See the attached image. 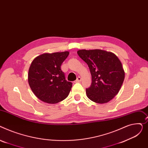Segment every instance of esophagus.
I'll return each mask as SVG.
<instances>
[{
	"label": "esophagus",
	"instance_id": "obj_1",
	"mask_svg": "<svg viewBox=\"0 0 148 148\" xmlns=\"http://www.w3.org/2000/svg\"><path fill=\"white\" fill-rule=\"evenodd\" d=\"M81 79H82L81 77L80 76H78V77H77L76 80V82H81Z\"/></svg>",
	"mask_w": 148,
	"mask_h": 148
}]
</instances>
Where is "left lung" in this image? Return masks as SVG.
Listing matches in <instances>:
<instances>
[{"label": "left lung", "instance_id": "8db88e82", "mask_svg": "<svg viewBox=\"0 0 148 148\" xmlns=\"http://www.w3.org/2000/svg\"><path fill=\"white\" fill-rule=\"evenodd\" d=\"M77 53L88 64L92 77L90 87L86 89L89 99L106 103L118 93L124 80L125 72L118 57L101 49H81Z\"/></svg>", "mask_w": 148, "mask_h": 148}]
</instances>
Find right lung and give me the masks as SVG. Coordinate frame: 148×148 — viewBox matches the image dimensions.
I'll return each instance as SVG.
<instances>
[{
  "label": "right lung",
  "mask_w": 148,
  "mask_h": 148,
  "mask_svg": "<svg viewBox=\"0 0 148 148\" xmlns=\"http://www.w3.org/2000/svg\"><path fill=\"white\" fill-rule=\"evenodd\" d=\"M69 54V51L44 53L33 60L28 82L33 92L41 101L55 104L68 96L72 83L66 80L61 66Z\"/></svg>",
  "instance_id": "1"
}]
</instances>
